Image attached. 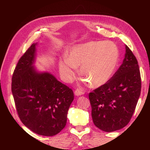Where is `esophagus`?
I'll list each match as a JSON object with an SVG mask.
<instances>
[{
  "mask_svg": "<svg viewBox=\"0 0 150 150\" xmlns=\"http://www.w3.org/2000/svg\"><path fill=\"white\" fill-rule=\"evenodd\" d=\"M84 93H84V91H83V89H82V88H78L75 91V95H77V96L83 95Z\"/></svg>",
  "mask_w": 150,
  "mask_h": 150,
  "instance_id": "34e87169",
  "label": "esophagus"
}]
</instances>
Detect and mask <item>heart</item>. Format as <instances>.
Listing matches in <instances>:
<instances>
[{"mask_svg":"<svg viewBox=\"0 0 150 150\" xmlns=\"http://www.w3.org/2000/svg\"><path fill=\"white\" fill-rule=\"evenodd\" d=\"M119 59L118 48L110 41L90 42L77 45L69 50L68 57L59 61L61 75L70 81L81 66V73L92 87H99L110 79Z\"/></svg>","mask_w":150,"mask_h":150,"instance_id":"1","label":"heart"}]
</instances>
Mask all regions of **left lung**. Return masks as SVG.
<instances>
[{"mask_svg":"<svg viewBox=\"0 0 150 150\" xmlns=\"http://www.w3.org/2000/svg\"><path fill=\"white\" fill-rule=\"evenodd\" d=\"M141 85L138 61L126 45L122 64L107 82L88 94L94 124L107 132L126 126L135 110Z\"/></svg>","mask_w":150,"mask_h":150,"instance_id":"left-lung-1","label":"left lung"}]
</instances>
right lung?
Listing matches in <instances>:
<instances>
[{
    "mask_svg": "<svg viewBox=\"0 0 150 150\" xmlns=\"http://www.w3.org/2000/svg\"><path fill=\"white\" fill-rule=\"evenodd\" d=\"M35 45L26 50L15 67L12 93L22 122L35 134L53 136L65 126L74 94L50 73L35 71L32 66Z\"/></svg>",
    "mask_w": 150,
    "mask_h": 150,
    "instance_id": "right-lung-1",
    "label": "right lung"
}]
</instances>
